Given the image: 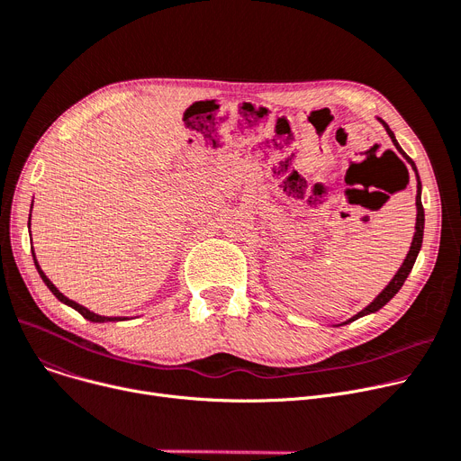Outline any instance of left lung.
<instances>
[{"instance_id": "left-lung-1", "label": "left lung", "mask_w": 461, "mask_h": 461, "mask_svg": "<svg viewBox=\"0 0 461 461\" xmlns=\"http://www.w3.org/2000/svg\"><path fill=\"white\" fill-rule=\"evenodd\" d=\"M380 122L385 126V130H387V133H389V138L393 140V143H394V147H396V150L410 161L411 164V167H413V171H415V175H417V223H415V236H413V241H411V248H410V253H408V257H405V260H403V264L400 266V269L396 272V276L393 277V281L384 288V292L375 297V300L366 307V309H363L361 312H357L354 318H349L348 321H354V320H357V318H361V316H365V314H370V312H375V311H380L384 305H387L393 297H394V294L402 288V285H403V281L408 279V276H410V272H411V267H413V264H415V260H417V255H419V251H420V246H422V232H424V208H422V203H420V178H419V173H417V167H415V164H413V159L405 154L403 150H402V147L398 145V141H396V138H394V133L391 131V128H389V124L385 122V121H382L380 119ZM348 321H344V323H348Z\"/></svg>"}]
</instances>
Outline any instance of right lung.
<instances>
[{
	"label": "right lung",
	"mask_w": 461,
	"mask_h": 461,
	"mask_svg": "<svg viewBox=\"0 0 461 461\" xmlns=\"http://www.w3.org/2000/svg\"><path fill=\"white\" fill-rule=\"evenodd\" d=\"M32 218V215H30ZM33 260H35V266H37V272H39V276L42 277V281H44V285L51 290V294L58 297L59 302H63L65 305H68V307H72V309H76L81 316L84 318H87L89 321H119V320H126V318H122V316H100V314H95V312H91L89 309H86V307H81L79 303H76V302H72V300H68L67 295H63L56 286H53V283L44 276V272L41 269V266H39V262H37V258H35V253H33Z\"/></svg>",
	"instance_id": "right-lung-1"
}]
</instances>
